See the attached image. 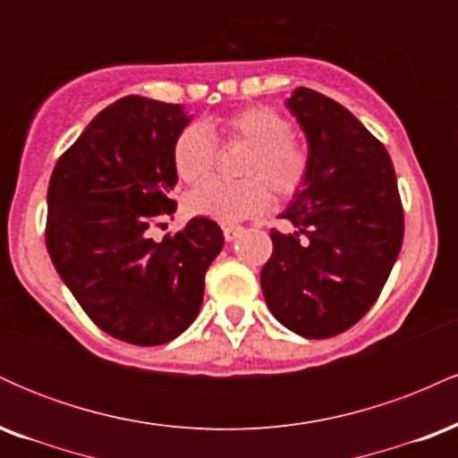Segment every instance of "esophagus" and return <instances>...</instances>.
Instances as JSON below:
<instances>
[{
	"label": "esophagus",
	"instance_id": "obj_1",
	"mask_svg": "<svg viewBox=\"0 0 458 458\" xmlns=\"http://www.w3.org/2000/svg\"><path fill=\"white\" fill-rule=\"evenodd\" d=\"M224 236H225V241H234L236 236H239L241 233H243V228H241V225H224Z\"/></svg>",
	"mask_w": 458,
	"mask_h": 458
}]
</instances>
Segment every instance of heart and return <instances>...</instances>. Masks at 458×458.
<instances>
[{
  "label": "heart",
  "mask_w": 458,
  "mask_h": 458,
  "mask_svg": "<svg viewBox=\"0 0 458 458\" xmlns=\"http://www.w3.org/2000/svg\"><path fill=\"white\" fill-rule=\"evenodd\" d=\"M222 148L243 146L239 182H207L185 199L189 215L222 224L243 222L265 213L271 191L280 199L303 191L312 174V152L293 133V123L267 105H247L222 115L211 124ZM172 163L189 185L207 181L217 165V144L202 124H189L172 144Z\"/></svg>",
  "instance_id": "1"
}]
</instances>
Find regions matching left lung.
Here are the masks:
<instances>
[{
    "label": "left lung",
    "mask_w": 458,
    "mask_h": 458,
    "mask_svg": "<svg viewBox=\"0 0 458 458\" xmlns=\"http://www.w3.org/2000/svg\"><path fill=\"white\" fill-rule=\"evenodd\" d=\"M286 105L306 131L312 174L282 213L295 233L271 230L260 286L284 327L331 338L379 299L403 245V202L386 146L349 109L310 88Z\"/></svg>",
    "instance_id": "obj_1"
}]
</instances>
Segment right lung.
I'll list each match as a JSON object with an SVG mask.
<instances>
[{"label":"right lung","instance_id":"obj_1","mask_svg":"<svg viewBox=\"0 0 458 458\" xmlns=\"http://www.w3.org/2000/svg\"><path fill=\"white\" fill-rule=\"evenodd\" d=\"M187 123L181 105L120 98L57 159L49 181L51 262L92 323L129 344H165L193 323L224 247L208 217L150 239L152 225L176 211L172 144Z\"/></svg>","mask_w":458,"mask_h":458}]
</instances>
